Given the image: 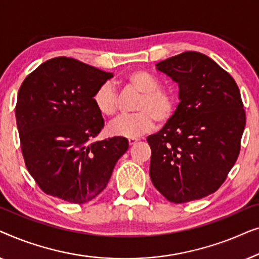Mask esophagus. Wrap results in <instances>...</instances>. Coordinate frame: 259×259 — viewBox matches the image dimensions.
<instances>
[{
    "instance_id": "obj_1",
    "label": "esophagus",
    "mask_w": 259,
    "mask_h": 259,
    "mask_svg": "<svg viewBox=\"0 0 259 259\" xmlns=\"http://www.w3.org/2000/svg\"><path fill=\"white\" fill-rule=\"evenodd\" d=\"M138 140H139L138 138H128V144L131 145V146H132V145L136 144Z\"/></svg>"
}]
</instances>
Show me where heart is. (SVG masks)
Masks as SVG:
<instances>
[{
  "label": "heart",
  "instance_id": "heart-1",
  "mask_svg": "<svg viewBox=\"0 0 259 259\" xmlns=\"http://www.w3.org/2000/svg\"><path fill=\"white\" fill-rule=\"evenodd\" d=\"M123 83L140 93L133 115L121 116L108 126L113 136L137 138L154 128L155 121L164 125L171 120L177 107L176 95L159 88V81L146 70H134L123 79ZM93 101L105 118H114L118 113V97L112 84L104 83L95 92Z\"/></svg>",
  "mask_w": 259,
  "mask_h": 259
}]
</instances>
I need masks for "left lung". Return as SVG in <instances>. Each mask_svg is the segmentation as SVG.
I'll list each match as a JSON object with an SVG mask.
<instances>
[{
	"label": "left lung",
	"instance_id": "1",
	"mask_svg": "<svg viewBox=\"0 0 259 259\" xmlns=\"http://www.w3.org/2000/svg\"><path fill=\"white\" fill-rule=\"evenodd\" d=\"M155 66L178 83L180 102L171 120L147 138L151 180L172 203L201 199L222 186L239 155L246 122L239 88L198 52Z\"/></svg>",
	"mask_w": 259,
	"mask_h": 259
}]
</instances>
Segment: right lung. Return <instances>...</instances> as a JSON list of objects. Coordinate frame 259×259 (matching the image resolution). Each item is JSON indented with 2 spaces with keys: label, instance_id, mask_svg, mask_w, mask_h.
<instances>
[{
  "label": "right lung",
  "instance_id": "1",
  "mask_svg": "<svg viewBox=\"0 0 259 259\" xmlns=\"http://www.w3.org/2000/svg\"><path fill=\"white\" fill-rule=\"evenodd\" d=\"M112 76L59 56L21 84L15 107L21 150L28 172L46 194L74 204L91 201L128 150L123 137L92 143L105 125L93 97Z\"/></svg>",
  "mask_w": 259,
  "mask_h": 259
}]
</instances>
